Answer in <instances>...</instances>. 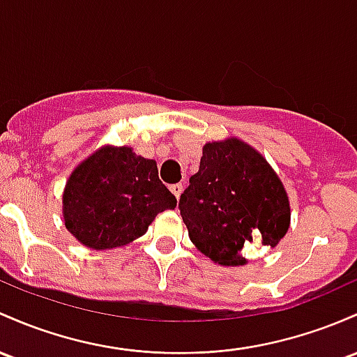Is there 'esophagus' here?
<instances>
[{"label":"esophagus","instance_id":"1","mask_svg":"<svg viewBox=\"0 0 357 357\" xmlns=\"http://www.w3.org/2000/svg\"><path fill=\"white\" fill-rule=\"evenodd\" d=\"M171 191H172V195L179 199V197H181V193H183V185L181 183H178V185H172Z\"/></svg>","mask_w":357,"mask_h":357}]
</instances>
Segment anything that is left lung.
Wrapping results in <instances>:
<instances>
[{
    "mask_svg": "<svg viewBox=\"0 0 357 357\" xmlns=\"http://www.w3.org/2000/svg\"><path fill=\"white\" fill-rule=\"evenodd\" d=\"M179 211L191 242L222 266H244L252 242L278 245L291 217L281 179L256 149L236 137L203 146Z\"/></svg>",
    "mask_w": 357,
    "mask_h": 357,
    "instance_id": "1",
    "label": "left lung"
}]
</instances>
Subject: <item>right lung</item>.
Here are the masks:
<instances>
[{
	"instance_id": "1",
	"label": "right lung",
	"mask_w": 357,
	"mask_h": 357,
	"mask_svg": "<svg viewBox=\"0 0 357 357\" xmlns=\"http://www.w3.org/2000/svg\"><path fill=\"white\" fill-rule=\"evenodd\" d=\"M155 160L132 147L105 146L70 172L62 195L66 229L89 249L130 244L164 210L176 208Z\"/></svg>"
}]
</instances>
